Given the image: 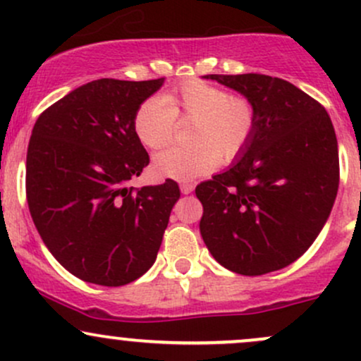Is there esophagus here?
Listing matches in <instances>:
<instances>
[{"mask_svg":"<svg viewBox=\"0 0 361 361\" xmlns=\"http://www.w3.org/2000/svg\"><path fill=\"white\" fill-rule=\"evenodd\" d=\"M193 188H195V185L193 183H188V181H185V183L180 185V190H181V193H183V195L192 193Z\"/></svg>","mask_w":361,"mask_h":361,"instance_id":"34e87169","label":"esophagus"}]
</instances>
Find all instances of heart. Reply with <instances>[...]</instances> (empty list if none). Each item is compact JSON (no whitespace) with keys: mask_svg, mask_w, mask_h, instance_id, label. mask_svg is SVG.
Listing matches in <instances>:
<instances>
[{"mask_svg":"<svg viewBox=\"0 0 361 361\" xmlns=\"http://www.w3.org/2000/svg\"><path fill=\"white\" fill-rule=\"evenodd\" d=\"M176 120H190L188 146L169 147L152 161L157 178L193 180L217 163H231L244 151L256 127V109L250 98L229 94L204 80H186L159 97H149L134 114V132L149 149L171 142Z\"/></svg>","mask_w":361,"mask_h":361,"instance_id":"1","label":"heart"}]
</instances>
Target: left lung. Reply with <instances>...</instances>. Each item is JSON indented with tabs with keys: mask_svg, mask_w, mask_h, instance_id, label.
Wrapping results in <instances>:
<instances>
[{
	"mask_svg": "<svg viewBox=\"0 0 361 361\" xmlns=\"http://www.w3.org/2000/svg\"><path fill=\"white\" fill-rule=\"evenodd\" d=\"M250 98L252 137L227 171L195 188L200 233L227 270L258 276L309 250L329 217L339 185L338 140L321 103L264 74H209Z\"/></svg>",
	"mask_w": 361,
	"mask_h": 361,
	"instance_id": "obj_1",
	"label": "left lung"
}]
</instances>
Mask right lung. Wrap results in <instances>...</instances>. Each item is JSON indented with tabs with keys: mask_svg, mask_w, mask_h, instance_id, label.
Masks as SVG:
<instances>
[{
	"mask_svg": "<svg viewBox=\"0 0 361 361\" xmlns=\"http://www.w3.org/2000/svg\"><path fill=\"white\" fill-rule=\"evenodd\" d=\"M164 78L86 82L37 118L27 151V202L47 250L90 283L120 287L156 261L180 198L173 180L134 188L149 164L134 114Z\"/></svg>",
	"mask_w": 361,
	"mask_h": 361,
	"instance_id": "obj_1",
	"label": "right lung"
}]
</instances>
